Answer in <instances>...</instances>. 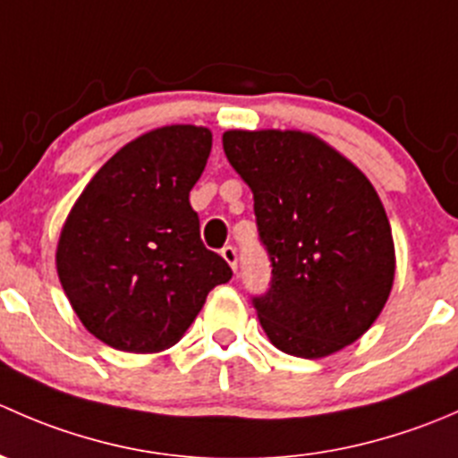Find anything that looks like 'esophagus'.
<instances>
[{
    "label": "esophagus",
    "mask_w": 458,
    "mask_h": 458,
    "mask_svg": "<svg viewBox=\"0 0 458 458\" xmlns=\"http://www.w3.org/2000/svg\"><path fill=\"white\" fill-rule=\"evenodd\" d=\"M221 257H224L225 261H228V266L233 267L234 272H237V266H239L237 248H234V246H225V248H221Z\"/></svg>",
    "instance_id": "34e87169"
}]
</instances>
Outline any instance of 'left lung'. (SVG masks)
Listing matches in <instances>:
<instances>
[{
  "label": "left lung",
  "mask_w": 458,
  "mask_h": 458,
  "mask_svg": "<svg viewBox=\"0 0 458 458\" xmlns=\"http://www.w3.org/2000/svg\"><path fill=\"white\" fill-rule=\"evenodd\" d=\"M224 150L255 197L270 288L252 297L281 352L321 359L377 321L394 281L390 221L366 174L301 131H228Z\"/></svg>",
  "instance_id": "1"
}]
</instances>
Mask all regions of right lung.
Listing matches in <instances>:
<instances>
[{
    "instance_id": "add662e5",
    "label": "right lung",
    "mask_w": 458,
    "mask_h": 458,
    "mask_svg": "<svg viewBox=\"0 0 458 458\" xmlns=\"http://www.w3.org/2000/svg\"><path fill=\"white\" fill-rule=\"evenodd\" d=\"M212 148L201 126H164L114 152L72 206L57 275L90 335L123 352H161L233 276L208 250L191 191Z\"/></svg>"
}]
</instances>
